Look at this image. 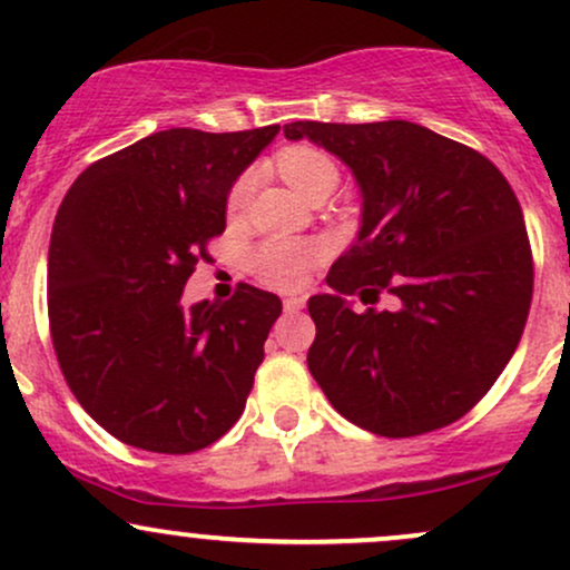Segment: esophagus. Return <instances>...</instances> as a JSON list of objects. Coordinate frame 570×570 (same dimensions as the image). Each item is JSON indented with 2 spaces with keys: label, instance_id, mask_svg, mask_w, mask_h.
Masks as SVG:
<instances>
[{
  "label": "esophagus",
  "instance_id": "34e87169",
  "mask_svg": "<svg viewBox=\"0 0 570 570\" xmlns=\"http://www.w3.org/2000/svg\"><path fill=\"white\" fill-rule=\"evenodd\" d=\"M299 307H305V297H303V294H289V297L284 299V311H286V313H297Z\"/></svg>",
  "mask_w": 570,
  "mask_h": 570
}]
</instances>
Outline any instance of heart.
<instances>
[{"instance_id":"obj_1","label":"heart","mask_w":570,"mask_h":570,"mask_svg":"<svg viewBox=\"0 0 570 570\" xmlns=\"http://www.w3.org/2000/svg\"><path fill=\"white\" fill-rule=\"evenodd\" d=\"M276 168L305 200L316 193H332L340 181L335 158L324 149L313 147V144H292V147L281 149ZM254 185H257L254 171H244L233 181L230 193H227V212L233 217L246 212ZM318 257H322V246L311 244V240L267 238L248 252L246 265L254 273V278L263 281L265 286L297 289L307 278L311 267L318 263Z\"/></svg>"}]
</instances>
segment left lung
I'll return each mask as SVG.
<instances>
[{"label":"left lung","mask_w":570,"mask_h":570,"mask_svg":"<svg viewBox=\"0 0 570 570\" xmlns=\"http://www.w3.org/2000/svg\"><path fill=\"white\" fill-rule=\"evenodd\" d=\"M351 168L362 227L307 299V370L340 415L372 434L450 426L488 394L525 330L533 257L522 208L476 149L407 120L284 126ZM391 312L356 314L347 297Z\"/></svg>","instance_id":"obj_1"}]
</instances>
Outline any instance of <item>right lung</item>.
<instances>
[{
  "mask_svg": "<svg viewBox=\"0 0 570 570\" xmlns=\"http://www.w3.org/2000/svg\"><path fill=\"white\" fill-rule=\"evenodd\" d=\"M278 126L171 128L96 160L58 208L48 316L71 394L109 434L149 453L208 448L246 407L276 294L240 284L227 303L185 305L227 193Z\"/></svg>",
  "mask_w": 570,
  "mask_h": 570,
  "instance_id": "add662e5",
  "label": "right lung"
}]
</instances>
